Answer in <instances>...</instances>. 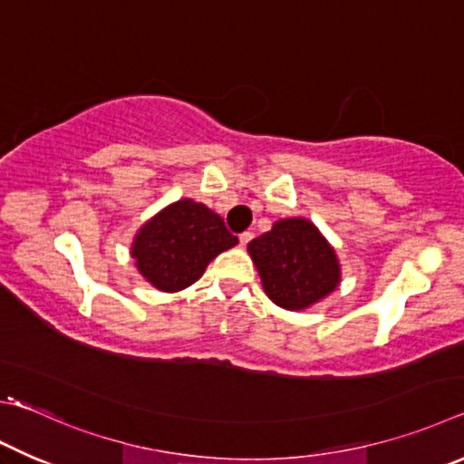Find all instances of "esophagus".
<instances>
[{
    "label": "esophagus",
    "mask_w": 464,
    "mask_h": 464,
    "mask_svg": "<svg viewBox=\"0 0 464 464\" xmlns=\"http://www.w3.org/2000/svg\"><path fill=\"white\" fill-rule=\"evenodd\" d=\"M251 239H254V233H251V231H243V233L239 235V243H241V247H246Z\"/></svg>",
    "instance_id": "34e87169"
}]
</instances>
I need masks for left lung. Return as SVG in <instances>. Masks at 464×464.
I'll return each instance as SVG.
<instances>
[{
  "label": "left lung",
  "mask_w": 464,
  "mask_h": 464,
  "mask_svg": "<svg viewBox=\"0 0 464 464\" xmlns=\"http://www.w3.org/2000/svg\"><path fill=\"white\" fill-rule=\"evenodd\" d=\"M261 285L276 306L300 313L318 304L341 284L334 247L304 217L280 218L247 246Z\"/></svg>",
  "instance_id": "left-lung-1"
}]
</instances>
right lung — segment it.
<instances>
[{"instance_id":"1","label":"right lung","mask_w":464,"mask_h":464,"mask_svg":"<svg viewBox=\"0 0 464 464\" xmlns=\"http://www.w3.org/2000/svg\"><path fill=\"white\" fill-rule=\"evenodd\" d=\"M237 243L215 210L182 198L140 227L130 254L141 277L156 290L180 292L195 284L218 254Z\"/></svg>"}]
</instances>
